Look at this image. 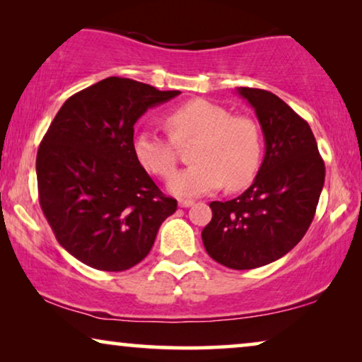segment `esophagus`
I'll return each mask as SVG.
<instances>
[{"label": "esophagus", "mask_w": 362, "mask_h": 362, "mask_svg": "<svg viewBox=\"0 0 362 362\" xmlns=\"http://www.w3.org/2000/svg\"><path fill=\"white\" fill-rule=\"evenodd\" d=\"M177 204H180V207H191L192 204H194V201H192V199H180V201H177Z\"/></svg>", "instance_id": "obj_1"}]
</instances>
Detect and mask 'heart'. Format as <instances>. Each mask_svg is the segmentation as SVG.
Wrapping results in <instances>:
<instances>
[{
    "label": "heart",
    "mask_w": 362,
    "mask_h": 362,
    "mask_svg": "<svg viewBox=\"0 0 362 362\" xmlns=\"http://www.w3.org/2000/svg\"><path fill=\"white\" fill-rule=\"evenodd\" d=\"M170 138L140 132L133 138V155L143 170L170 177L176 170L177 147L191 146V166L168 181L175 196L192 197L216 191L242 189L254 180L262 160L259 127L247 117H232L227 108L196 98L166 113Z\"/></svg>",
    "instance_id": "b5f03b06"
}]
</instances>
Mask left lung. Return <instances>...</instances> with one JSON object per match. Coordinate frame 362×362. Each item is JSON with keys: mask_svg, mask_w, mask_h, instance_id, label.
Segmentation results:
<instances>
[{"mask_svg": "<svg viewBox=\"0 0 362 362\" xmlns=\"http://www.w3.org/2000/svg\"><path fill=\"white\" fill-rule=\"evenodd\" d=\"M255 110L265 156L249 189L212 201L202 229L206 252L221 265L250 270L279 260L308 230L325 185V161L308 123L275 93L237 88Z\"/></svg>", "mask_w": 362, "mask_h": 362, "instance_id": "obj_1", "label": "left lung"}]
</instances>
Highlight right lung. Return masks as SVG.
<instances>
[{
	"label": "right lung",
	"mask_w": 362,
	"mask_h": 362,
	"mask_svg": "<svg viewBox=\"0 0 362 362\" xmlns=\"http://www.w3.org/2000/svg\"><path fill=\"white\" fill-rule=\"evenodd\" d=\"M180 93L108 77L74 93L52 120L36 158L39 204L59 244L82 264L132 269L176 211L133 155V127Z\"/></svg>",
	"instance_id": "right-lung-1"
}]
</instances>
